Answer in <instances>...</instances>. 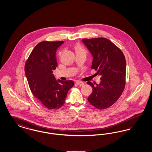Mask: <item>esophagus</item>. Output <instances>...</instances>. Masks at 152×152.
Returning <instances> with one entry per match:
<instances>
[{
    "mask_svg": "<svg viewBox=\"0 0 152 152\" xmlns=\"http://www.w3.org/2000/svg\"><path fill=\"white\" fill-rule=\"evenodd\" d=\"M76 84L79 86H83L84 85V83L83 82H82V81H77L76 83Z\"/></svg>",
    "mask_w": 152,
    "mask_h": 152,
    "instance_id": "1",
    "label": "esophagus"
}]
</instances>
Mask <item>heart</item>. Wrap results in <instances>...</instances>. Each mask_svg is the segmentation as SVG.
Here are the masks:
<instances>
[{"label": "heart", "mask_w": 152, "mask_h": 152, "mask_svg": "<svg viewBox=\"0 0 152 152\" xmlns=\"http://www.w3.org/2000/svg\"><path fill=\"white\" fill-rule=\"evenodd\" d=\"M75 51H76V53H83L86 54L85 50L83 47H81L79 44H77V45H75Z\"/></svg>", "instance_id": "obj_1"}]
</instances>
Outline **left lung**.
<instances>
[{
    "label": "left lung",
    "instance_id": "8db88e82",
    "mask_svg": "<svg viewBox=\"0 0 152 152\" xmlns=\"http://www.w3.org/2000/svg\"><path fill=\"white\" fill-rule=\"evenodd\" d=\"M91 52V68L101 76L100 84L87 82L93 88L89 102L99 109L112 105L122 94L125 86L126 61L121 51L104 37L82 40Z\"/></svg>",
    "mask_w": 152,
    "mask_h": 152
}]
</instances>
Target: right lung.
<instances>
[{"instance_id":"1","label":"right lung","mask_w":152,"mask_h":152,"mask_svg":"<svg viewBox=\"0 0 152 152\" xmlns=\"http://www.w3.org/2000/svg\"><path fill=\"white\" fill-rule=\"evenodd\" d=\"M63 41L37 44L25 64V74L33 95L46 108L57 109L65 103L72 80H56L53 71L58 66L56 52Z\"/></svg>"}]
</instances>
